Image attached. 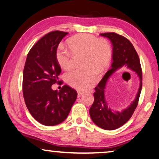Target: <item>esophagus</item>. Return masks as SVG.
<instances>
[{
  "label": "esophagus",
  "mask_w": 159,
  "mask_h": 159,
  "mask_svg": "<svg viewBox=\"0 0 159 159\" xmlns=\"http://www.w3.org/2000/svg\"><path fill=\"white\" fill-rule=\"evenodd\" d=\"M78 97H79V98H80V96H81L83 94V92H81V91H78Z\"/></svg>",
  "instance_id": "34e87169"
}]
</instances>
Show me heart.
Listing matches in <instances>:
<instances>
[{
    "label": "heart",
    "instance_id": "obj_1",
    "mask_svg": "<svg viewBox=\"0 0 159 159\" xmlns=\"http://www.w3.org/2000/svg\"><path fill=\"white\" fill-rule=\"evenodd\" d=\"M70 50L63 45L57 48L55 57L64 69L73 65L74 55H84L83 59L85 69H74L65 75L66 83L75 89L87 90L98 81L99 76L97 69L104 70L109 66L112 59V48L108 41L89 34H78L71 37L68 42Z\"/></svg>",
    "mask_w": 159,
    "mask_h": 159
}]
</instances>
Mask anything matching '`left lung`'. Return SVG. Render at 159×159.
Returning <instances> with one entry per match:
<instances>
[{
  "label": "left lung",
  "instance_id": "8db88e82",
  "mask_svg": "<svg viewBox=\"0 0 159 159\" xmlns=\"http://www.w3.org/2000/svg\"><path fill=\"white\" fill-rule=\"evenodd\" d=\"M111 41L113 45L111 67L95 88L94 102L90 109L91 119L104 130H112L120 128L131 118L138 104L142 86V72L139 56L133 44L124 36L114 32L100 34ZM128 68L136 72L140 79V88L135 100L128 108L121 112H114L105 100L104 90L108 78L116 70Z\"/></svg>",
  "mask_w": 159,
  "mask_h": 159
}]
</instances>
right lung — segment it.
I'll return each mask as SVG.
<instances>
[{
  "mask_svg": "<svg viewBox=\"0 0 159 159\" xmlns=\"http://www.w3.org/2000/svg\"><path fill=\"white\" fill-rule=\"evenodd\" d=\"M67 32L54 31L45 35L31 48L23 71L22 89L26 106L37 121L47 125L60 124L68 116L77 92L64 85L60 91L52 85L59 80L61 67L55 57L58 45Z\"/></svg>",
  "mask_w": 159,
  "mask_h": 159,
  "instance_id": "add662e5",
  "label": "right lung"
}]
</instances>
